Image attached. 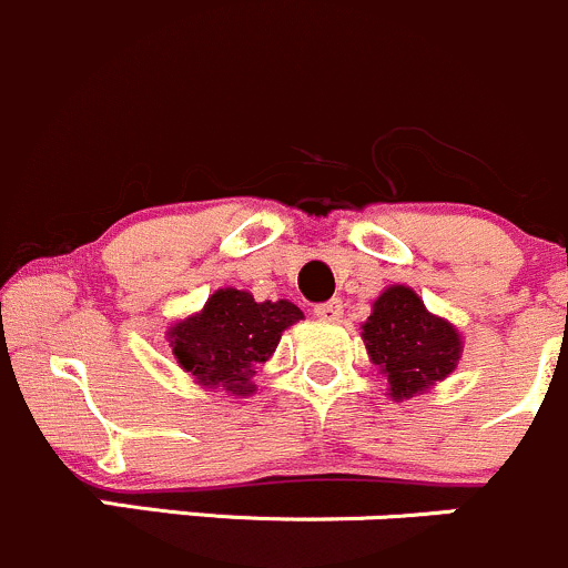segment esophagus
Wrapping results in <instances>:
<instances>
[{"instance_id":"34e87169","label":"esophagus","mask_w":568,"mask_h":568,"mask_svg":"<svg viewBox=\"0 0 568 568\" xmlns=\"http://www.w3.org/2000/svg\"><path fill=\"white\" fill-rule=\"evenodd\" d=\"M316 313L318 318L324 321H337L343 316V302L341 300H329V302H321V305H316Z\"/></svg>"}]
</instances>
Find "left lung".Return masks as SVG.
I'll list each match as a JSON object with an SVG mask.
<instances>
[{"label": "left lung", "instance_id": "8db88e82", "mask_svg": "<svg viewBox=\"0 0 568 568\" xmlns=\"http://www.w3.org/2000/svg\"><path fill=\"white\" fill-rule=\"evenodd\" d=\"M363 341L371 359L387 374L390 395L398 400L445 379L462 354L459 332L448 321L432 316L420 296L406 285H393L374 302Z\"/></svg>", "mask_w": 568, "mask_h": 568}]
</instances>
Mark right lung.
Masks as SVG:
<instances>
[{"instance_id": "1", "label": "right lung", "mask_w": 568, "mask_h": 568, "mask_svg": "<svg viewBox=\"0 0 568 568\" xmlns=\"http://www.w3.org/2000/svg\"><path fill=\"white\" fill-rule=\"evenodd\" d=\"M302 318L291 302H255L247 291L220 288L203 313L170 329L181 368L211 390L252 393V376L272 357L280 335Z\"/></svg>"}]
</instances>
